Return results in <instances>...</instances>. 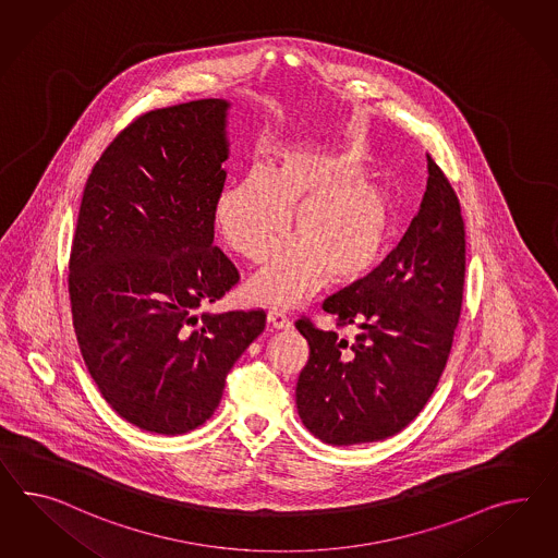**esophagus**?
Listing matches in <instances>:
<instances>
[{"label":"esophagus","mask_w":558,"mask_h":558,"mask_svg":"<svg viewBox=\"0 0 558 558\" xmlns=\"http://www.w3.org/2000/svg\"><path fill=\"white\" fill-rule=\"evenodd\" d=\"M268 325H270L274 331H287V329L292 327L290 318H287V315H282L280 311H270L268 313Z\"/></svg>","instance_id":"obj_1"}]
</instances>
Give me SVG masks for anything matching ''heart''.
<instances>
[{
  "mask_svg": "<svg viewBox=\"0 0 558 558\" xmlns=\"http://www.w3.org/2000/svg\"><path fill=\"white\" fill-rule=\"evenodd\" d=\"M357 151L287 150L268 170L254 166L215 205L227 245L252 262L266 259L292 217L294 238L247 282L252 301L296 306L325 276L349 284L374 270L392 231V201Z\"/></svg>",
  "mask_w": 558,
  "mask_h": 558,
  "instance_id": "heart-1",
  "label": "heart"
}]
</instances>
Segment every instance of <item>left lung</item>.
I'll return each instance as SVG.
<instances>
[{
  "label": "left lung",
  "mask_w": 558,
  "mask_h": 558,
  "mask_svg": "<svg viewBox=\"0 0 558 558\" xmlns=\"http://www.w3.org/2000/svg\"><path fill=\"white\" fill-rule=\"evenodd\" d=\"M465 282L459 198L428 156L421 211L376 270L323 308L355 337L301 318L308 362L296 384L302 424L327 445L393 437L418 416L451 353Z\"/></svg>",
  "instance_id": "left-lung-1"
}]
</instances>
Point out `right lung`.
<instances>
[{"instance_id": "right-lung-1", "label": "right lung", "mask_w": 558, "mask_h": 558, "mask_svg": "<svg viewBox=\"0 0 558 558\" xmlns=\"http://www.w3.org/2000/svg\"><path fill=\"white\" fill-rule=\"evenodd\" d=\"M226 99L156 109L93 166L69 264L73 325L99 392L142 430L182 435L219 407L264 311L203 313L240 274L213 245Z\"/></svg>"}]
</instances>
